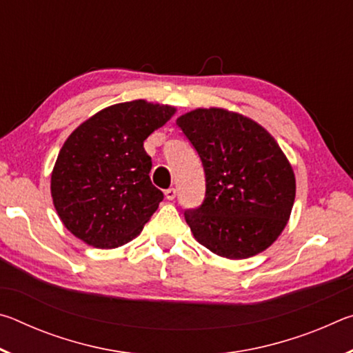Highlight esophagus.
Returning <instances> with one entry per match:
<instances>
[{"label":"esophagus","mask_w":353,"mask_h":353,"mask_svg":"<svg viewBox=\"0 0 353 353\" xmlns=\"http://www.w3.org/2000/svg\"><path fill=\"white\" fill-rule=\"evenodd\" d=\"M176 194H177V191H176V188H172V187L165 191V196H166V199H168V201H172V199H174V198H176Z\"/></svg>","instance_id":"esophagus-1"}]
</instances>
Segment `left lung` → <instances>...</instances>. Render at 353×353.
I'll return each mask as SVG.
<instances>
[{"label":"left lung","mask_w":353,"mask_h":353,"mask_svg":"<svg viewBox=\"0 0 353 353\" xmlns=\"http://www.w3.org/2000/svg\"><path fill=\"white\" fill-rule=\"evenodd\" d=\"M177 126L199 154L205 198L185 210L196 240L225 259H249L277 240L288 223L296 179L271 134L224 109H196Z\"/></svg>","instance_id":"obj_1"}]
</instances>
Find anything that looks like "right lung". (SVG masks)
Masks as SVG:
<instances>
[{"mask_svg": "<svg viewBox=\"0 0 353 353\" xmlns=\"http://www.w3.org/2000/svg\"><path fill=\"white\" fill-rule=\"evenodd\" d=\"M171 105L130 101L83 121L63 143L51 174V196L63 225L99 249L123 246L140 234L163 201L143 148L174 115Z\"/></svg>", "mask_w": 353, "mask_h": 353, "instance_id": "1", "label": "right lung"}]
</instances>
